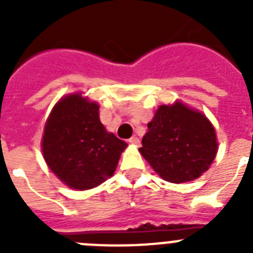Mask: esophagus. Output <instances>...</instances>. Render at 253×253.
Returning <instances> with one entry per match:
<instances>
[{
	"label": "esophagus",
	"instance_id": "obj_1",
	"mask_svg": "<svg viewBox=\"0 0 253 253\" xmlns=\"http://www.w3.org/2000/svg\"><path fill=\"white\" fill-rule=\"evenodd\" d=\"M129 143H130V144H134V146H139L140 142L137 137H131L130 139H129Z\"/></svg>",
	"mask_w": 253,
	"mask_h": 253
}]
</instances>
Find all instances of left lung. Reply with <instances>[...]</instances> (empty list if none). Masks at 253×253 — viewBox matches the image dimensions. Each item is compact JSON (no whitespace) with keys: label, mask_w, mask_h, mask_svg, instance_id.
Returning a JSON list of instances; mask_svg holds the SVG:
<instances>
[{"label":"left lung","mask_w":253,"mask_h":253,"mask_svg":"<svg viewBox=\"0 0 253 253\" xmlns=\"http://www.w3.org/2000/svg\"><path fill=\"white\" fill-rule=\"evenodd\" d=\"M218 151L213 124L182 102L161 105L148 123L140 154L163 180L182 184L207 171Z\"/></svg>","instance_id":"8db88e82"}]
</instances>
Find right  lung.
<instances>
[{"mask_svg": "<svg viewBox=\"0 0 253 253\" xmlns=\"http://www.w3.org/2000/svg\"><path fill=\"white\" fill-rule=\"evenodd\" d=\"M126 146L101 124L99 105L81 93L64 96L55 104L42 139L49 169L75 190L92 189L111 177Z\"/></svg>", "mask_w": 253, "mask_h": 253, "instance_id": "obj_1", "label": "right lung"}]
</instances>
